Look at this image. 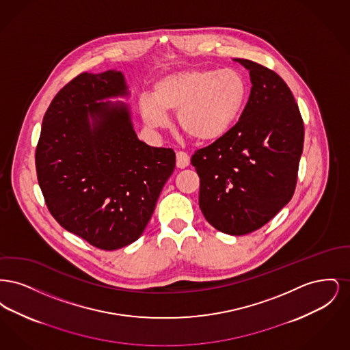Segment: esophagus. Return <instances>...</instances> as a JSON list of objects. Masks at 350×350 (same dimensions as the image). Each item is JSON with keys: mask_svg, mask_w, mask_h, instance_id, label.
Wrapping results in <instances>:
<instances>
[{"mask_svg": "<svg viewBox=\"0 0 350 350\" xmlns=\"http://www.w3.org/2000/svg\"><path fill=\"white\" fill-rule=\"evenodd\" d=\"M176 160H177V161H176L177 167H180V169H183V167H186L190 164V157H189V154L185 153L183 150H180V152L176 153Z\"/></svg>", "mask_w": 350, "mask_h": 350, "instance_id": "obj_1", "label": "esophagus"}]
</instances>
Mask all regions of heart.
Listing matches in <instances>:
<instances>
[{
  "instance_id": "heart-1",
  "label": "heart",
  "mask_w": 350,
  "mask_h": 350,
  "mask_svg": "<svg viewBox=\"0 0 350 350\" xmlns=\"http://www.w3.org/2000/svg\"><path fill=\"white\" fill-rule=\"evenodd\" d=\"M248 83L234 69L189 68L167 73L140 100L150 127H163L167 113H177L183 133L198 142H213L228 133L241 117Z\"/></svg>"
}]
</instances>
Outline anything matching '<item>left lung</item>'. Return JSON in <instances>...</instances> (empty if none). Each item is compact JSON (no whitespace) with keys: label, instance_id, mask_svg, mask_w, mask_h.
I'll list each match as a JSON object with an SVG mask.
<instances>
[{"label":"left lung","instance_id":"8db88e82","mask_svg":"<svg viewBox=\"0 0 350 350\" xmlns=\"http://www.w3.org/2000/svg\"><path fill=\"white\" fill-rule=\"evenodd\" d=\"M250 100L240 120L191 157L200 178V207L220 232L241 236L265 226L290 202L299 167L304 126L282 79L247 59Z\"/></svg>","mask_w":350,"mask_h":350}]
</instances>
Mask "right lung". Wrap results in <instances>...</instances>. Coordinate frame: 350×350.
I'll list each match as a JSON object with an SVG mask.
<instances>
[{"label": "right lung", "mask_w": 350, "mask_h": 350, "mask_svg": "<svg viewBox=\"0 0 350 350\" xmlns=\"http://www.w3.org/2000/svg\"><path fill=\"white\" fill-rule=\"evenodd\" d=\"M120 70L83 72L51 102L35 154L52 217L96 248L116 250L146 230L176 167L172 148L150 147L133 130Z\"/></svg>", "instance_id": "right-lung-1"}]
</instances>
